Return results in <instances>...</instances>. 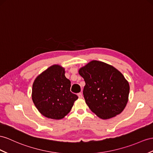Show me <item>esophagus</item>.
I'll return each mask as SVG.
<instances>
[{
    "label": "esophagus",
    "instance_id": "obj_1",
    "mask_svg": "<svg viewBox=\"0 0 153 153\" xmlns=\"http://www.w3.org/2000/svg\"><path fill=\"white\" fill-rule=\"evenodd\" d=\"M77 96H78V97H79V98H82V97H83V94H82L81 92L78 93Z\"/></svg>",
    "mask_w": 153,
    "mask_h": 153
}]
</instances>
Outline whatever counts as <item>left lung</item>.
<instances>
[{"label":"left lung","mask_w":153,"mask_h":153,"mask_svg":"<svg viewBox=\"0 0 153 153\" xmlns=\"http://www.w3.org/2000/svg\"><path fill=\"white\" fill-rule=\"evenodd\" d=\"M79 74L85 82V102L94 114L107 120L123 111L130 87L120 71L105 62L92 61L81 68Z\"/></svg>","instance_id":"obj_1"}]
</instances>
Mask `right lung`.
Returning a JSON list of instances; mask_svg holds the SVG:
<instances>
[{
  "label": "right lung",
  "mask_w": 153,
  "mask_h": 153,
  "mask_svg": "<svg viewBox=\"0 0 153 153\" xmlns=\"http://www.w3.org/2000/svg\"><path fill=\"white\" fill-rule=\"evenodd\" d=\"M65 74L64 68L54 65L39 75L33 83V102L39 112L48 118H63L78 98L70 92L71 83Z\"/></svg>",
  "instance_id": "add662e5"
}]
</instances>
